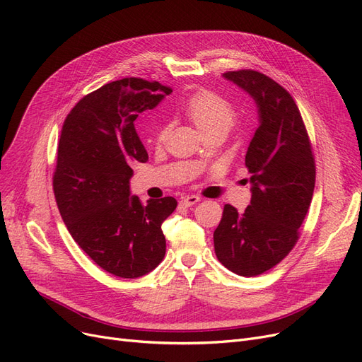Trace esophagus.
Returning <instances> with one entry per match:
<instances>
[{
    "label": "esophagus",
    "mask_w": 362,
    "mask_h": 362,
    "mask_svg": "<svg viewBox=\"0 0 362 362\" xmlns=\"http://www.w3.org/2000/svg\"><path fill=\"white\" fill-rule=\"evenodd\" d=\"M199 201V197L197 195H185L180 198V206L182 207H191L194 204H197Z\"/></svg>",
    "instance_id": "obj_1"
}]
</instances>
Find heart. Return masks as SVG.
I'll use <instances>...</instances> for the list:
<instances>
[{
    "instance_id": "b5f03b06",
    "label": "heart",
    "mask_w": 362,
    "mask_h": 362,
    "mask_svg": "<svg viewBox=\"0 0 362 362\" xmlns=\"http://www.w3.org/2000/svg\"><path fill=\"white\" fill-rule=\"evenodd\" d=\"M183 109L187 118H189L202 133L218 127H225L229 130L235 119L233 106L226 99L210 90L194 91L191 96L186 99ZM167 134L168 125L164 124L155 133V144H163Z\"/></svg>"
}]
</instances>
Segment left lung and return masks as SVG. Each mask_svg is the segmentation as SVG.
<instances>
[{
  "label": "left lung",
  "mask_w": 362,
  "mask_h": 362,
  "mask_svg": "<svg viewBox=\"0 0 362 362\" xmlns=\"http://www.w3.org/2000/svg\"><path fill=\"white\" fill-rule=\"evenodd\" d=\"M223 75L256 100L260 125L245 155L251 202L244 213L223 207L214 251L233 274L257 276L284 259L300 237L315 187V158L300 111L284 87L255 69Z\"/></svg>",
  "instance_id": "obj_1"
}]
</instances>
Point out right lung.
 Returning <instances> with one entry per match:
<instances>
[{"mask_svg": "<svg viewBox=\"0 0 362 362\" xmlns=\"http://www.w3.org/2000/svg\"><path fill=\"white\" fill-rule=\"evenodd\" d=\"M173 90L158 81L122 78L88 93L65 118L53 173L62 218L75 243L98 266L139 278L161 263V225L176 210L173 197L144 204L130 197L133 164L146 163L134 121Z\"/></svg>", "mask_w": 362, "mask_h": 362, "instance_id": "right-lung-1", "label": "right lung"}]
</instances>
